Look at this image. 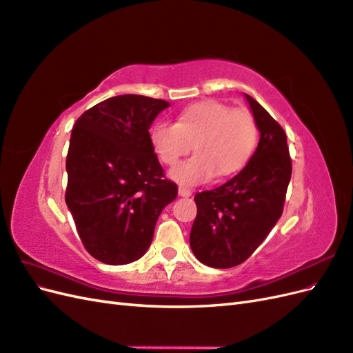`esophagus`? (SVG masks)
Listing matches in <instances>:
<instances>
[{
  "instance_id": "1",
  "label": "esophagus",
  "mask_w": 353,
  "mask_h": 353,
  "mask_svg": "<svg viewBox=\"0 0 353 353\" xmlns=\"http://www.w3.org/2000/svg\"><path fill=\"white\" fill-rule=\"evenodd\" d=\"M178 193H179L181 197H190L191 194H193V191H191V190L187 188V187H184V185H181V187L178 188Z\"/></svg>"
}]
</instances>
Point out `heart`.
Wrapping results in <instances>:
<instances>
[{
    "mask_svg": "<svg viewBox=\"0 0 353 353\" xmlns=\"http://www.w3.org/2000/svg\"><path fill=\"white\" fill-rule=\"evenodd\" d=\"M150 143L168 166H175L194 144L196 154L170 170V178L197 185L216 175H234L248 165L258 143V123L249 110L208 99L187 105L175 123H153Z\"/></svg>",
    "mask_w": 353,
    "mask_h": 353,
    "instance_id": "heart-1",
    "label": "heart"
}]
</instances>
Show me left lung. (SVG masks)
Masks as SVG:
<instances>
[{
    "instance_id": "8db88e82",
    "label": "left lung",
    "mask_w": 353,
    "mask_h": 353,
    "mask_svg": "<svg viewBox=\"0 0 353 353\" xmlns=\"http://www.w3.org/2000/svg\"><path fill=\"white\" fill-rule=\"evenodd\" d=\"M245 99L261 131L258 148L236 176L194 196L197 216L190 245L212 268H232L250 258L281 218L292 178L281 125L250 95Z\"/></svg>"
}]
</instances>
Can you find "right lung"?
I'll return each instance as SVG.
<instances>
[{"instance_id": "1", "label": "right lung", "mask_w": 353, "mask_h": 353, "mask_svg": "<svg viewBox=\"0 0 353 353\" xmlns=\"http://www.w3.org/2000/svg\"><path fill=\"white\" fill-rule=\"evenodd\" d=\"M169 103L117 95L74 122L66 157V205L87 252L108 265L140 259L160 212L178 187L165 178L150 143V125Z\"/></svg>"}]
</instances>
